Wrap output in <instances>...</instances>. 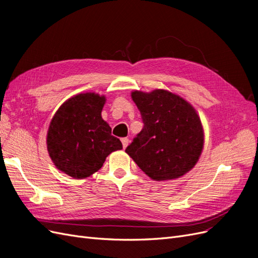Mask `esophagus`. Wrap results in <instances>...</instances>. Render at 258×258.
<instances>
[{
  "label": "esophagus",
  "mask_w": 258,
  "mask_h": 258,
  "mask_svg": "<svg viewBox=\"0 0 258 258\" xmlns=\"http://www.w3.org/2000/svg\"><path fill=\"white\" fill-rule=\"evenodd\" d=\"M121 143H122L123 148H126L128 146V144H129V139L128 138H122L121 139Z\"/></svg>",
  "instance_id": "obj_1"
}]
</instances>
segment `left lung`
Segmentation results:
<instances>
[{
  "instance_id": "1",
  "label": "left lung",
  "mask_w": 258,
  "mask_h": 258,
  "mask_svg": "<svg viewBox=\"0 0 258 258\" xmlns=\"http://www.w3.org/2000/svg\"><path fill=\"white\" fill-rule=\"evenodd\" d=\"M131 98L144 127L126 153L154 181L185 175L196 166L205 145V131L195 107L165 89L135 90Z\"/></svg>"
}]
</instances>
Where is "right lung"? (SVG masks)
<instances>
[{
	"label": "right lung",
	"mask_w": 258,
	"mask_h": 258,
	"mask_svg": "<svg viewBox=\"0 0 258 258\" xmlns=\"http://www.w3.org/2000/svg\"><path fill=\"white\" fill-rule=\"evenodd\" d=\"M105 101L99 93L81 92L64 101L49 123V157L58 170L75 179L89 177L112 152L122 150L101 115Z\"/></svg>",
	"instance_id": "obj_1"
}]
</instances>
